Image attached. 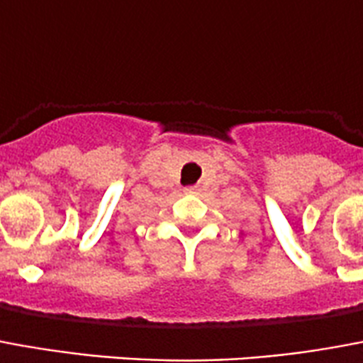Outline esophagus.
<instances>
[{
	"label": "esophagus",
	"mask_w": 363,
	"mask_h": 363,
	"mask_svg": "<svg viewBox=\"0 0 363 363\" xmlns=\"http://www.w3.org/2000/svg\"><path fill=\"white\" fill-rule=\"evenodd\" d=\"M192 190H196L194 186H190V189H186V192H192Z\"/></svg>",
	"instance_id": "esophagus-1"
}]
</instances>
